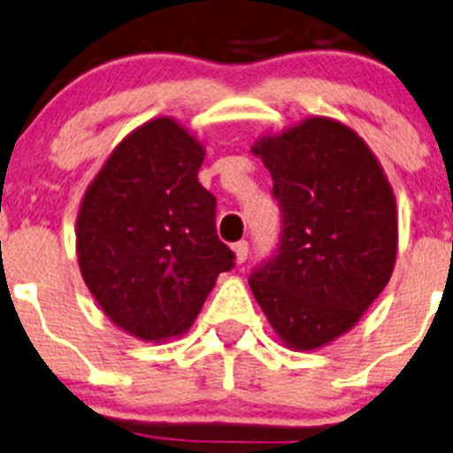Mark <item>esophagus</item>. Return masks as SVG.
Wrapping results in <instances>:
<instances>
[{
	"label": "esophagus",
	"mask_w": 453,
	"mask_h": 453,
	"mask_svg": "<svg viewBox=\"0 0 453 453\" xmlns=\"http://www.w3.org/2000/svg\"><path fill=\"white\" fill-rule=\"evenodd\" d=\"M232 250H234L236 263H245V258H248V252H250L248 241H239V243L232 245Z\"/></svg>",
	"instance_id": "esophagus-1"
}]
</instances>
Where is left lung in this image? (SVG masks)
I'll list each match as a JSON object with an SVG mask.
<instances>
[{
  "instance_id": "obj_1",
  "label": "left lung",
  "mask_w": 453,
  "mask_h": 453,
  "mask_svg": "<svg viewBox=\"0 0 453 453\" xmlns=\"http://www.w3.org/2000/svg\"><path fill=\"white\" fill-rule=\"evenodd\" d=\"M280 205V243L250 273L273 331L313 350L353 328L388 285L396 203L366 142L328 118L256 142Z\"/></svg>"
}]
</instances>
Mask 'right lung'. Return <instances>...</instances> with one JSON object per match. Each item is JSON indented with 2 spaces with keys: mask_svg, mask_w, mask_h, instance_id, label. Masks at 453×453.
Returning <instances> with one entry per match:
<instances>
[{
  "mask_svg": "<svg viewBox=\"0 0 453 453\" xmlns=\"http://www.w3.org/2000/svg\"><path fill=\"white\" fill-rule=\"evenodd\" d=\"M203 146L155 118L116 146L76 219L81 273L104 315L144 342L184 333L234 252L197 180Z\"/></svg>",
  "mask_w": 453,
  "mask_h": 453,
  "instance_id": "obj_1",
  "label": "right lung"
}]
</instances>
